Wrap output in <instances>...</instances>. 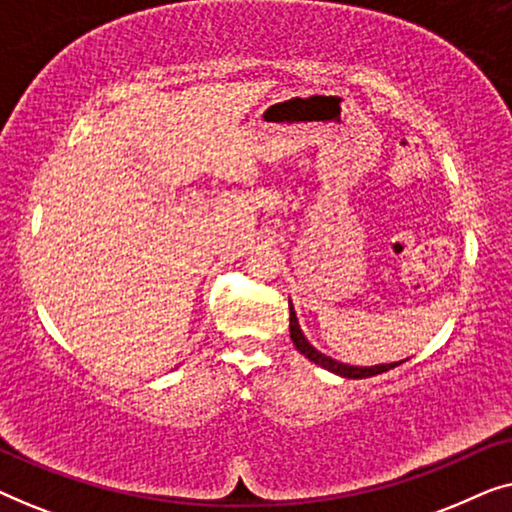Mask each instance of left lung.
Returning <instances> with one entry per match:
<instances>
[{"instance_id": "1", "label": "left lung", "mask_w": 512, "mask_h": 512, "mask_svg": "<svg viewBox=\"0 0 512 512\" xmlns=\"http://www.w3.org/2000/svg\"><path fill=\"white\" fill-rule=\"evenodd\" d=\"M289 310H291V317H289V328H291V340L293 345H296V349L303 356H307V359L317 363V366L331 370V373L335 375H342V377H352V380H363V377H373V375H380V373H387V370L396 368L398 363H382V366H370V368H356V366H347V363H340L331 359V356L321 354L314 349L310 342L305 340L303 331H300L298 326V319H296V312H293V305L289 303Z\"/></svg>"}]
</instances>
